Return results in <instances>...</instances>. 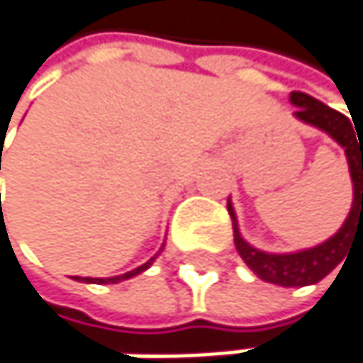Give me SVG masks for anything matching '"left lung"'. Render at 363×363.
<instances>
[{"mask_svg":"<svg viewBox=\"0 0 363 363\" xmlns=\"http://www.w3.org/2000/svg\"><path fill=\"white\" fill-rule=\"evenodd\" d=\"M290 103L296 107L294 111L296 119L324 130L345 149L351 181H353V206H351L347 220L338 229V233H334L324 244H320L315 248L301 250V252L269 254L252 248L240 235L233 206H231V201L227 203L231 220H233L235 248L244 258V262L262 281L277 284L284 288L318 284L338 262H342L351 240H355L357 235L363 238V138L357 134V128L353 130L355 123L351 125L349 117H345L338 111L330 109L328 105L320 103L318 99H313L305 92H292Z\"/></svg>","mask_w":363,"mask_h":363,"instance_id":"left-lung-1","label":"left lung"}]
</instances>
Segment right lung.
I'll return each instance as SVG.
<instances>
[{
	"mask_svg": "<svg viewBox=\"0 0 363 363\" xmlns=\"http://www.w3.org/2000/svg\"><path fill=\"white\" fill-rule=\"evenodd\" d=\"M0 164H1V153H0ZM153 260H155V256H153L149 262H145V264H140V267H136V269H132V271H128V273H123V275H115V277H75V279H77V281H86V284H117V281H121V279H130V277H134V275L143 273L145 269H149V264H151Z\"/></svg>",
	"mask_w": 363,
	"mask_h": 363,
	"instance_id": "1",
	"label": "right lung"
}]
</instances>
